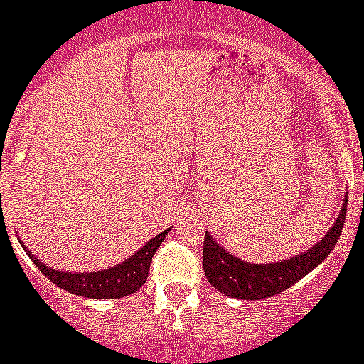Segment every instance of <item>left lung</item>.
I'll return each mask as SVG.
<instances>
[{
    "mask_svg": "<svg viewBox=\"0 0 364 364\" xmlns=\"http://www.w3.org/2000/svg\"><path fill=\"white\" fill-rule=\"evenodd\" d=\"M346 211H348V198H344L341 215L320 243L314 245L309 252L277 264L254 265L237 259L233 254H228L223 247H218L217 241H213L211 235L205 233L202 258L205 277L213 288L235 299L258 301L280 294L309 274L312 269L318 267L329 256L331 250L335 249L344 228Z\"/></svg>",
    "mask_w": 364,
    "mask_h": 364,
    "instance_id": "obj_1",
    "label": "left lung"
}]
</instances>
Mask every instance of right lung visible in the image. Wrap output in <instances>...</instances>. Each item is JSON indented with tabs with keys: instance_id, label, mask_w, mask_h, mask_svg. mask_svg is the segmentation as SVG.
I'll return each instance as SVG.
<instances>
[{
	"instance_id": "right-lung-1",
	"label": "right lung",
	"mask_w": 364,
	"mask_h": 364,
	"mask_svg": "<svg viewBox=\"0 0 364 364\" xmlns=\"http://www.w3.org/2000/svg\"><path fill=\"white\" fill-rule=\"evenodd\" d=\"M168 232H170V228L155 235L151 241H147L144 249L138 250L132 258H129L123 264L106 269V271H93V273H61V271H55L48 265L41 264L33 254H29V250H26V252L31 256L38 271L50 282L63 288L65 291L80 295V297H90V299H119V297L134 294L146 284L153 254L161 247Z\"/></svg>"
}]
</instances>
